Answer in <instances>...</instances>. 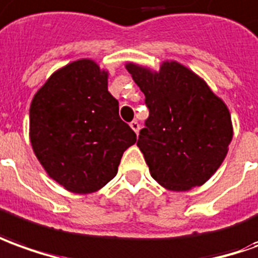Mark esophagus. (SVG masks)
<instances>
[{
	"mask_svg": "<svg viewBox=\"0 0 258 258\" xmlns=\"http://www.w3.org/2000/svg\"><path fill=\"white\" fill-rule=\"evenodd\" d=\"M131 127H132L133 131H135L136 133H139L140 125H139V122H138V120H132V122H131Z\"/></svg>",
	"mask_w": 258,
	"mask_h": 258,
	"instance_id": "esophagus-1",
	"label": "esophagus"
}]
</instances>
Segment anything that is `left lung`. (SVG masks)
Wrapping results in <instances>:
<instances>
[{
	"instance_id": "8db88e82",
	"label": "left lung",
	"mask_w": 258,
	"mask_h": 258,
	"mask_svg": "<svg viewBox=\"0 0 258 258\" xmlns=\"http://www.w3.org/2000/svg\"><path fill=\"white\" fill-rule=\"evenodd\" d=\"M126 70L146 97L149 118L138 146L153 178L171 191L207 182L226 157L233 136L225 102L177 61H164L157 73L133 63Z\"/></svg>"
}]
</instances>
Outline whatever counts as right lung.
I'll return each mask as SVG.
<instances>
[{
	"label": "right lung",
	"mask_w": 258,
	"mask_h": 258,
	"mask_svg": "<svg viewBox=\"0 0 258 258\" xmlns=\"http://www.w3.org/2000/svg\"><path fill=\"white\" fill-rule=\"evenodd\" d=\"M29 136L49 177L76 194L106 185L136 142V133L119 118L118 99L108 91V73L88 58L53 73L35 94Z\"/></svg>",
	"instance_id": "add662e5"
}]
</instances>
